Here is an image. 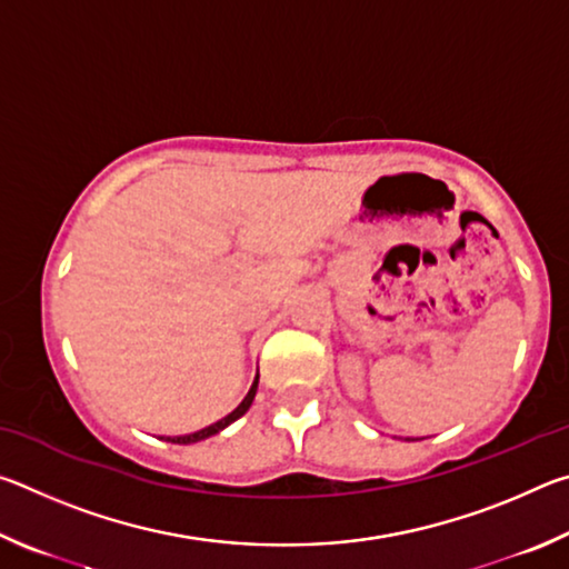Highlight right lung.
<instances>
[{
	"label": "right lung",
	"mask_w": 569,
	"mask_h": 569,
	"mask_svg": "<svg viewBox=\"0 0 569 569\" xmlns=\"http://www.w3.org/2000/svg\"><path fill=\"white\" fill-rule=\"evenodd\" d=\"M256 389H258V377H256V381H253V387H250V391L246 393V399L240 401L238 407L228 413V417H223V419L216 421V423H210V427H206V429L196 431V435H186V437H168L166 441H172V445H192V441H200V439H208V437L218 435V431H220V429H226L228 423H233L236 419L243 417V413L248 411L250 403H253V399H256Z\"/></svg>",
	"instance_id": "add662e5"
}]
</instances>
